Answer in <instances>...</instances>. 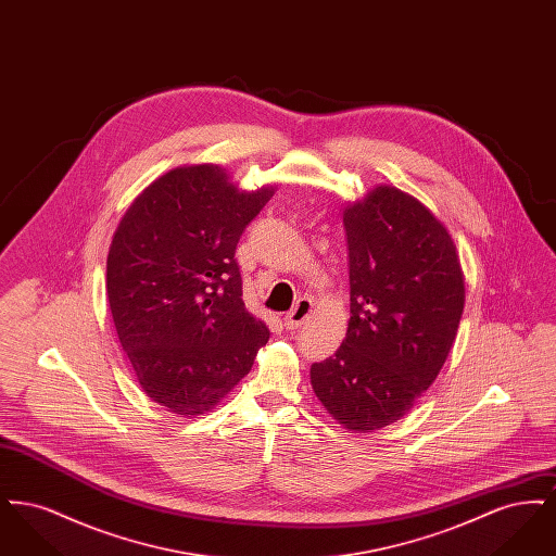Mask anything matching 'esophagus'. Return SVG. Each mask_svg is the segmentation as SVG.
Returning a JSON list of instances; mask_svg holds the SVG:
<instances>
[{"instance_id": "34e87169", "label": "esophagus", "mask_w": 556, "mask_h": 556, "mask_svg": "<svg viewBox=\"0 0 556 556\" xmlns=\"http://www.w3.org/2000/svg\"><path fill=\"white\" fill-rule=\"evenodd\" d=\"M311 315H313V302L302 298V300L295 302V306L283 317V325H286V329H298V327H302L308 320Z\"/></svg>"}]
</instances>
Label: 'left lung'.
<instances>
[{
  "instance_id": "8db88e82",
  "label": "left lung",
  "mask_w": 556,
  "mask_h": 556,
  "mask_svg": "<svg viewBox=\"0 0 556 556\" xmlns=\"http://www.w3.org/2000/svg\"><path fill=\"white\" fill-rule=\"evenodd\" d=\"M350 320L338 352L311 367L325 410L354 433L402 419L448 358L465 275L446 225L415 195L377 186L344 208Z\"/></svg>"
}]
</instances>
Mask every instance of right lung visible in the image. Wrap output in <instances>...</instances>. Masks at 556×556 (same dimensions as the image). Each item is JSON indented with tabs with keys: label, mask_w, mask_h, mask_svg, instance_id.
<instances>
[{
	"label": "right lung",
	"mask_w": 556,
	"mask_h": 556,
	"mask_svg": "<svg viewBox=\"0 0 556 556\" xmlns=\"http://www.w3.org/2000/svg\"><path fill=\"white\" fill-rule=\"evenodd\" d=\"M275 189H239L218 164L177 166L132 200L112 236L118 342L146 396L168 413L212 410L268 342L265 320L241 300L236 248Z\"/></svg>",
	"instance_id": "1"
}]
</instances>
